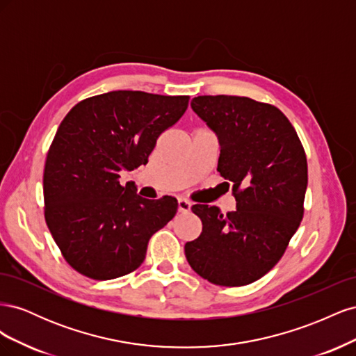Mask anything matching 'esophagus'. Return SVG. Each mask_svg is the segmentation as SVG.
I'll use <instances>...</instances> for the list:
<instances>
[{"label":"esophagus","mask_w":356,"mask_h":356,"mask_svg":"<svg viewBox=\"0 0 356 356\" xmlns=\"http://www.w3.org/2000/svg\"><path fill=\"white\" fill-rule=\"evenodd\" d=\"M191 211V203L186 199H179L178 200V212L181 213H188Z\"/></svg>","instance_id":"1"}]
</instances>
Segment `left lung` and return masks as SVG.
I'll use <instances>...</instances> for the list:
<instances>
[{"instance_id":"1","label":"left lung","mask_w":356,"mask_h":356,"mask_svg":"<svg viewBox=\"0 0 356 356\" xmlns=\"http://www.w3.org/2000/svg\"><path fill=\"white\" fill-rule=\"evenodd\" d=\"M191 108L220 139L217 170L233 182L236 211L193 204L202 233L186 243L187 261L211 284L243 286L272 270L303 220L305 148L275 105L217 95L197 96Z\"/></svg>"}]
</instances>
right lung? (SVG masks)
Returning <instances> with one entry per match:
<instances>
[{"instance_id":"obj_1","label":"right lung","mask_w":356,"mask_h":356,"mask_svg":"<svg viewBox=\"0 0 356 356\" xmlns=\"http://www.w3.org/2000/svg\"><path fill=\"white\" fill-rule=\"evenodd\" d=\"M188 99L115 90L83 99L62 120L42 175L44 218L75 272L108 281L136 270L149 238L175 217V197L144 199L118 172L147 165Z\"/></svg>"}]
</instances>
